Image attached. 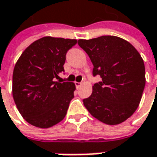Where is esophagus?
I'll return each instance as SVG.
<instances>
[{
	"label": "esophagus",
	"instance_id": "obj_1",
	"mask_svg": "<svg viewBox=\"0 0 157 157\" xmlns=\"http://www.w3.org/2000/svg\"><path fill=\"white\" fill-rule=\"evenodd\" d=\"M75 85H76V87L77 88H79L82 85V82H75Z\"/></svg>",
	"mask_w": 157,
	"mask_h": 157
}]
</instances>
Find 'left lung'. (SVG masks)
Masks as SVG:
<instances>
[{
	"mask_svg": "<svg viewBox=\"0 0 157 157\" xmlns=\"http://www.w3.org/2000/svg\"><path fill=\"white\" fill-rule=\"evenodd\" d=\"M90 57L93 75L101 81L83 102L89 113L107 124H118L135 112L145 87V65L136 48L117 36L78 40Z\"/></svg>",
	"mask_w": 157,
	"mask_h": 157,
	"instance_id": "8db88e82",
	"label": "left lung"
}]
</instances>
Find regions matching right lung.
<instances>
[{"label":"right lung","mask_w":157,"mask_h":157,"mask_svg":"<svg viewBox=\"0 0 157 157\" xmlns=\"http://www.w3.org/2000/svg\"><path fill=\"white\" fill-rule=\"evenodd\" d=\"M77 40L43 37L31 44L17 60L12 94L22 117L40 128H49L66 116L76 89L72 82L56 80L64 71L67 51Z\"/></svg>","instance_id":"right-lung-1"}]
</instances>
